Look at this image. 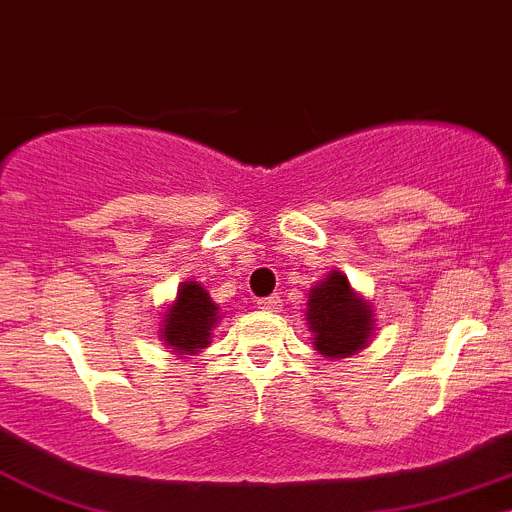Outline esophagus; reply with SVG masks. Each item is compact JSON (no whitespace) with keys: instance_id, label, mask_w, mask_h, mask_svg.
<instances>
[{"instance_id":"1","label":"esophagus","mask_w":512,"mask_h":512,"mask_svg":"<svg viewBox=\"0 0 512 512\" xmlns=\"http://www.w3.org/2000/svg\"><path fill=\"white\" fill-rule=\"evenodd\" d=\"M280 303H283V301H280V296H265V298H260V301H257V306H260L262 311L273 313V311H278Z\"/></svg>"}]
</instances>
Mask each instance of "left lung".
Segmentation results:
<instances>
[{
	"label": "left lung",
	"instance_id": "left-lung-1",
	"mask_svg": "<svg viewBox=\"0 0 512 512\" xmlns=\"http://www.w3.org/2000/svg\"><path fill=\"white\" fill-rule=\"evenodd\" d=\"M308 331H313V347L329 359L352 357L372 339V306L354 293L347 275L331 270L308 293Z\"/></svg>",
	"mask_w": 512,
	"mask_h": 512
}]
</instances>
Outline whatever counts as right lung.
<instances>
[{"label":"right lung","mask_w":512,"mask_h":512,"mask_svg":"<svg viewBox=\"0 0 512 512\" xmlns=\"http://www.w3.org/2000/svg\"><path fill=\"white\" fill-rule=\"evenodd\" d=\"M216 321H219V306L211 301L201 283L186 280L178 288L176 301L163 313L160 339L176 354H199L201 349L209 347Z\"/></svg>","instance_id":"right-lung-1"}]
</instances>
